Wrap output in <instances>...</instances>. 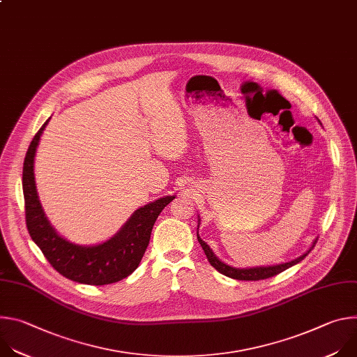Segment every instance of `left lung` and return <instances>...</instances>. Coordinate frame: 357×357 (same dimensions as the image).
Returning a JSON list of instances; mask_svg holds the SVG:
<instances>
[{
    "instance_id": "left-lung-1",
    "label": "left lung",
    "mask_w": 357,
    "mask_h": 357,
    "mask_svg": "<svg viewBox=\"0 0 357 357\" xmlns=\"http://www.w3.org/2000/svg\"><path fill=\"white\" fill-rule=\"evenodd\" d=\"M197 241L200 243L203 251H205L206 257L209 260V263L212 264V267H215L220 274L226 275V277H230V278H234V280H240V281H259V280H266V278H270V277H274L282 271H285L287 268L298 264L299 261H302L305 257L308 256L310 251L314 248L315 243L314 241V245L305 252L302 254L301 257L292 260V261H288V263H282V264H277V266H268V267H252V268H234V267H230L227 264H225L223 261H220L216 256L215 252L211 250V247L203 241L199 234H197Z\"/></svg>"
}]
</instances>
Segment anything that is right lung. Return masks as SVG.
Masks as SVG:
<instances>
[{"instance_id": "add662e5", "label": "right lung", "mask_w": 357, "mask_h": 357, "mask_svg": "<svg viewBox=\"0 0 357 357\" xmlns=\"http://www.w3.org/2000/svg\"><path fill=\"white\" fill-rule=\"evenodd\" d=\"M49 119L31 141L24 161L22 189L29 236L49 264L72 281L87 285H106L121 281L139 266L155 220L175 196L160 197L137 209L126 225L105 243L79 245L68 241L56 233L46 219L35 185V154Z\"/></svg>"}]
</instances>
